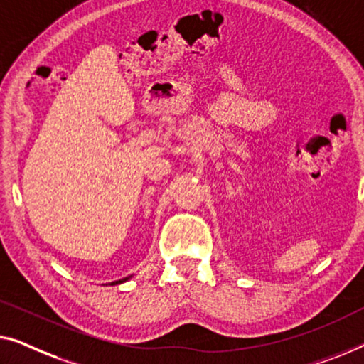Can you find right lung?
<instances>
[{
	"label": "right lung",
	"mask_w": 364,
	"mask_h": 364,
	"mask_svg": "<svg viewBox=\"0 0 364 364\" xmlns=\"http://www.w3.org/2000/svg\"><path fill=\"white\" fill-rule=\"evenodd\" d=\"M129 279H132V275H129V277H125V279L115 280V282H110V285H119V284H124V282H127V280H129Z\"/></svg>",
	"instance_id": "right-lung-1"
}]
</instances>
